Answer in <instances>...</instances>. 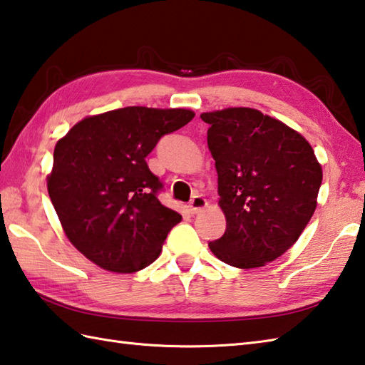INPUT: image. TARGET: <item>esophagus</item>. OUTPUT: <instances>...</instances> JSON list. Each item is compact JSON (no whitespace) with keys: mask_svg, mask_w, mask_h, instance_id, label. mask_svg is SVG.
<instances>
[{"mask_svg":"<svg viewBox=\"0 0 365 365\" xmlns=\"http://www.w3.org/2000/svg\"><path fill=\"white\" fill-rule=\"evenodd\" d=\"M207 206V202L202 197V195H195L189 203V210L192 214H198L202 210H205V207Z\"/></svg>","mask_w":365,"mask_h":365,"instance_id":"obj_1","label":"esophagus"}]
</instances>
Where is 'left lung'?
Segmentation results:
<instances>
[{
	"instance_id": "8db88e82",
	"label": "left lung",
	"mask_w": 365,
	"mask_h": 365,
	"mask_svg": "<svg viewBox=\"0 0 365 365\" xmlns=\"http://www.w3.org/2000/svg\"><path fill=\"white\" fill-rule=\"evenodd\" d=\"M227 230L210 249L252 269L284 255L314 215L322 165L301 133L255 108L202 113Z\"/></svg>"
}]
</instances>
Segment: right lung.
<instances>
[{"label":"right lung","instance_id":"add662e5","mask_svg":"<svg viewBox=\"0 0 365 365\" xmlns=\"http://www.w3.org/2000/svg\"><path fill=\"white\" fill-rule=\"evenodd\" d=\"M193 116L185 108H118L85 118L56 143L50 200L69 241L102 269L150 266L181 222L159 202L163 184L146 155Z\"/></svg>","mask_w":365,"mask_h":365}]
</instances>
